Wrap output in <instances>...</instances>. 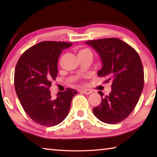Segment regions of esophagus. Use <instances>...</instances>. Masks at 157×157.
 <instances>
[{"mask_svg":"<svg viewBox=\"0 0 157 157\" xmlns=\"http://www.w3.org/2000/svg\"><path fill=\"white\" fill-rule=\"evenodd\" d=\"M82 92H83L84 94H86V95H89V94H91L92 91H91V90H90V89H82Z\"/></svg>","mask_w":157,"mask_h":157,"instance_id":"obj_1","label":"esophagus"}]
</instances>
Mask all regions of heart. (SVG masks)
Segmentation results:
<instances>
[{
  "instance_id": "b5f03b06",
  "label": "heart",
  "mask_w": 157,
  "mask_h": 157,
  "mask_svg": "<svg viewBox=\"0 0 157 157\" xmlns=\"http://www.w3.org/2000/svg\"><path fill=\"white\" fill-rule=\"evenodd\" d=\"M91 52V51H90V50H89V49H86V48H85V49H82V50H79V51L78 52V55L84 54V53H86V52Z\"/></svg>"
}]
</instances>
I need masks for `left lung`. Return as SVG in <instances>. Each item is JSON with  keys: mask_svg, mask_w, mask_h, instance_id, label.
<instances>
[{"mask_svg": "<svg viewBox=\"0 0 157 157\" xmlns=\"http://www.w3.org/2000/svg\"><path fill=\"white\" fill-rule=\"evenodd\" d=\"M100 55L102 66L98 75L111 82V91L93 109L100 121L116 124L124 120L136 107L144 86L141 59L132 47L117 38L86 41Z\"/></svg>", "mask_w": 157, "mask_h": 157, "instance_id": "obj_1", "label": "left lung"}]
</instances>
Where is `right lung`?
<instances>
[{
    "label": "right lung",
    "instance_id": "1",
    "mask_svg": "<svg viewBox=\"0 0 157 157\" xmlns=\"http://www.w3.org/2000/svg\"><path fill=\"white\" fill-rule=\"evenodd\" d=\"M72 44L42 41L23 53L14 71L16 93L25 113L41 125L59 124L68 116L71 101L78 94L68 88L52 98L50 91L57 75V62L63 50Z\"/></svg>",
    "mask_w": 157,
    "mask_h": 157
}]
</instances>
